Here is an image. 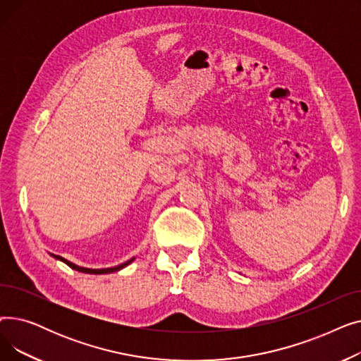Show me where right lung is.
<instances>
[{"label": "right lung", "mask_w": 361, "mask_h": 361, "mask_svg": "<svg viewBox=\"0 0 361 361\" xmlns=\"http://www.w3.org/2000/svg\"><path fill=\"white\" fill-rule=\"evenodd\" d=\"M55 259H59V260H61V262H64L67 267H70L71 269H74V271H79V272H83V274H94V275H99V274H111V272H117V271H120V269H123V268H126L127 264H130L133 260H135V257H131L130 260H127V262H124V263H121V264H118V267H114V268H106V269H89V268H82V267H78V264H74V263H71V262H68L67 259H64V257H61V256H56V255H52Z\"/></svg>", "instance_id": "obj_1"}]
</instances>
